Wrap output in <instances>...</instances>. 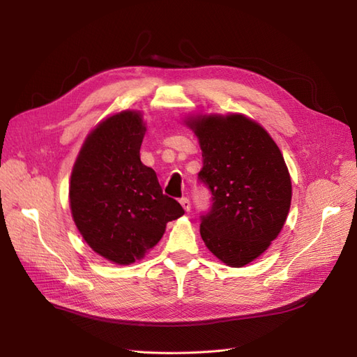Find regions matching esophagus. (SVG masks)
<instances>
[{
  "label": "esophagus",
  "mask_w": 357,
  "mask_h": 357,
  "mask_svg": "<svg viewBox=\"0 0 357 357\" xmlns=\"http://www.w3.org/2000/svg\"><path fill=\"white\" fill-rule=\"evenodd\" d=\"M180 204H181V207L185 208V211H190V201H189V198H181Z\"/></svg>",
  "instance_id": "obj_1"
}]
</instances>
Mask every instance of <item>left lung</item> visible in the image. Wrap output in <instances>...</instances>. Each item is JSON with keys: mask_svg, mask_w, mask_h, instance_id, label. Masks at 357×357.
Returning a JSON list of instances; mask_svg holds the SVG:
<instances>
[{"mask_svg": "<svg viewBox=\"0 0 357 357\" xmlns=\"http://www.w3.org/2000/svg\"><path fill=\"white\" fill-rule=\"evenodd\" d=\"M186 125L202 150L199 180L211 190L201 236L223 264L241 268L283 229L291 201L284 158L265 129L244 114H201Z\"/></svg>", "mask_w": 357, "mask_h": 357, "instance_id": "obj_1", "label": "left lung"}]
</instances>
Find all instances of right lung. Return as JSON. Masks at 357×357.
Masks as SVG:
<instances>
[{
	"label": "right lung",
	"instance_id": "1",
	"mask_svg": "<svg viewBox=\"0 0 357 357\" xmlns=\"http://www.w3.org/2000/svg\"><path fill=\"white\" fill-rule=\"evenodd\" d=\"M144 134L137 110L104 119L86 137L71 172L73 220L92 250L117 265L143 259L167 223L185 214L139 159Z\"/></svg>",
	"mask_w": 357,
	"mask_h": 357
}]
</instances>
